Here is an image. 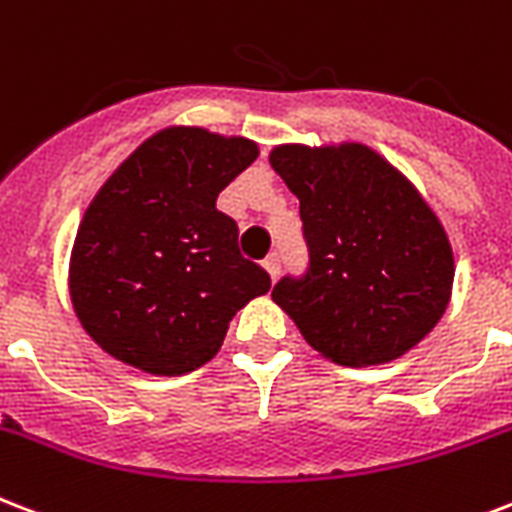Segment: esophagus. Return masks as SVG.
<instances>
[{"mask_svg":"<svg viewBox=\"0 0 512 512\" xmlns=\"http://www.w3.org/2000/svg\"><path fill=\"white\" fill-rule=\"evenodd\" d=\"M263 265H265V271L271 273V279H276V276H279V271H282V260H279V255H276V252H271V255L265 257Z\"/></svg>","mask_w":512,"mask_h":512,"instance_id":"34e87169","label":"esophagus"}]
</instances>
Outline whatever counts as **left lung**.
<instances>
[{"instance_id": "8db88e82", "label": "left lung", "mask_w": 512, "mask_h": 512, "mask_svg": "<svg viewBox=\"0 0 512 512\" xmlns=\"http://www.w3.org/2000/svg\"><path fill=\"white\" fill-rule=\"evenodd\" d=\"M271 166L300 201L306 271L271 298L319 354L349 368L413 349L451 298L454 255L416 187L365 144H284Z\"/></svg>"}]
</instances>
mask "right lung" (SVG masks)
Listing matches in <instances>:
<instances>
[{
    "label": "right lung",
    "mask_w": 512,
    "mask_h": 512,
    "mask_svg": "<svg viewBox=\"0 0 512 512\" xmlns=\"http://www.w3.org/2000/svg\"><path fill=\"white\" fill-rule=\"evenodd\" d=\"M257 144L204 128H166L134 150L88 206L69 292L85 333L115 360L182 376L220 351L236 311L271 290L241 255L239 225L217 195Z\"/></svg>",
    "instance_id": "obj_1"
}]
</instances>
